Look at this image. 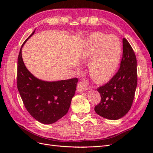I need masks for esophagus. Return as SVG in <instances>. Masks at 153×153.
Returning a JSON list of instances; mask_svg holds the SVG:
<instances>
[{"label":"esophagus","mask_w":153,"mask_h":153,"mask_svg":"<svg viewBox=\"0 0 153 153\" xmlns=\"http://www.w3.org/2000/svg\"><path fill=\"white\" fill-rule=\"evenodd\" d=\"M87 89V87L85 85V83L84 82H78L77 85V91L78 92H84Z\"/></svg>","instance_id":"1"}]
</instances>
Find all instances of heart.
<instances>
[{
    "label": "heart",
    "mask_w": 153,
    "mask_h": 153,
    "mask_svg": "<svg viewBox=\"0 0 153 153\" xmlns=\"http://www.w3.org/2000/svg\"><path fill=\"white\" fill-rule=\"evenodd\" d=\"M84 59H91L89 72L97 82L108 80L116 68L120 57V47L113 37L101 32L92 34L84 51Z\"/></svg>",
    "instance_id": "obj_1"
}]
</instances>
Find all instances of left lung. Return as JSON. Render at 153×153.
<instances>
[{"label":"left lung","mask_w":153,"mask_h":153,"mask_svg":"<svg viewBox=\"0 0 153 153\" xmlns=\"http://www.w3.org/2000/svg\"><path fill=\"white\" fill-rule=\"evenodd\" d=\"M123 57L119 70L99 87L101 101L94 110L100 116L116 120L126 115L133 104L137 85V58L130 44L123 39Z\"/></svg>","instance_id":"left-lung-1"}]
</instances>
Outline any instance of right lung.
<instances>
[{"mask_svg": "<svg viewBox=\"0 0 153 153\" xmlns=\"http://www.w3.org/2000/svg\"><path fill=\"white\" fill-rule=\"evenodd\" d=\"M22 45L18 57L17 87L28 112L39 122L54 123L65 115L75 95L77 78L57 82H45L27 70L22 57Z\"/></svg>", "mask_w": 153, "mask_h": 153, "instance_id": "obj_1", "label": "right lung"}]
</instances>
